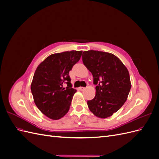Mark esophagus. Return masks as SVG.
Masks as SVG:
<instances>
[{
    "mask_svg": "<svg viewBox=\"0 0 159 159\" xmlns=\"http://www.w3.org/2000/svg\"><path fill=\"white\" fill-rule=\"evenodd\" d=\"M79 89H80V91H84L85 89V88H84V87H80Z\"/></svg>",
    "mask_w": 159,
    "mask_h": 159,
    "instance_id": "esophagus-1",
    "label": "esophagus"
}]
</instances>
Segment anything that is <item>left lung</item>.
<instances>
[{
	"instance_id": "1",
	"label": "left lung",
	"mask_w": 159,
	"mask_h": 159,
	"mask_svg": "<svg viewBox=\"0 0 159 159\" xmlns=\"http://www.w3.org/2000/svg\"><path fill=\"white\" fill-rule=\"evenodd\" d=\"M82 60L97 85L95 98L88 101L89 110L99 118L112 116L126 102L131 88L127 68L117 56L108 52L84 51Z\"/></svg>"
}]
</instances>
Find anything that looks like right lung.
I'll return each mask as SVG.
<instances>
[{"mask_svg": "<svg viewBox=\"0 0 159 159\" xmlns=\"http://www.w3.org/2000/svg\"><path fill=\"white\" fill-rule=\"evenodd\" d=\"M82 51L57 53L47 57L34 74L31 91L36 107L46 117L57 120L68 112L77 90L72 88L69 71L78 62ZM67 84L64 88L63 84Z\"/></svg>", "mask_w": 159, "mask_h": 159, "instance_id": "1", "label": "right lung"}]
</instances>
